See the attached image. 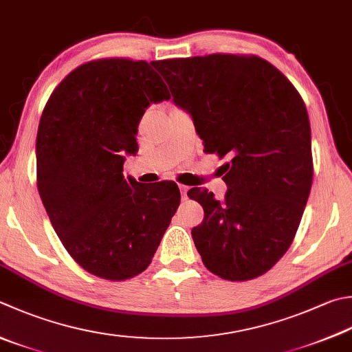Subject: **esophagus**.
I'll return each mask as SVG.
<instances>
[{
    "label": "esophagus",
    "instance_id": "obj_1",
    "mask_svg": "<svg viewBox=\"0 0 352 352\" xmlns=\"http://www.w3.org/2000/svg\"><path fill=\"white\" fill-rule=\"evenodd\" d=\"M179 190H181V195H182V199L187 197V191H188V187H185V185H179Z\"/></svg>",
    "mask_w": 352,
    "mask_h": 352
}]
</instances>
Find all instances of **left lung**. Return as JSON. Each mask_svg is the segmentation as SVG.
I'll list each match as a JSON object with an SVG mask.
<instances>
[{"instance_id":"left-lung-1","label":"left lung","mask_w":352,"mask_h":352,"mask_svg":"<svg viewBox=\"0 0 352 352\" xmlns=\"http://www.w3.org/2000/svg\"><path fill=\"white\" fill-rule=\"evenodd\" d=\"M173 101L193 118L204 151L228 156L227 193L188 197L204 208L191 230L202 262L225 280H251L287 253L313 184L308 111L273 64L254 55L214 53L153 61Z\"/></svg>"}]
</instances>
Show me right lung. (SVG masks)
<instances>
[{"mask_svg": "<svg viewBox=\"0 0 352 352\" xmlns=\"http://www.w3.org/2000/svg\"><path fill=\"white\" fill-rule=\"evenodd\" d=\"M170 99L151 63L104 58L53 90L36 135V182L53 230L90 274L125 280L148 267L181 202L175 182L122 175L145 109Z\"/></svg>", "mask_w": 352, "mask_h": 352, "instance_id": "right-lung-1", "label": "right lung"}]
</instances>
